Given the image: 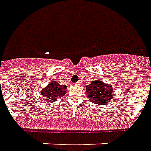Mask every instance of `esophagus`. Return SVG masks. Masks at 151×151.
Segmentation results:
<instances>
[{
  "instance_id": "34e87169",
  "label": "esophagus",
  "mask_w": 151,
  "mask_h": 151,
  "mask_svg": "<svg viewBox=\"0 0 151 151\" xmlns=\"http://www.w3.org/2000/svg\"><path fill=\"white\" fill-rule=\"evenodd\" d=\"M75 84H77V85H80V84H81V81H78V82H77V83H76Z\"/></svg>"
}]
</instances>
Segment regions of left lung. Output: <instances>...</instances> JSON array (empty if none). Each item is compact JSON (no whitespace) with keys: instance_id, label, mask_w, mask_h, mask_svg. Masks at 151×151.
Returning <instances> with one entry per match:
<instances>
[{"instance_id":"obj_1","label":"left lung","mask_w":151,"mask_h":151,"mask_svg":"<svg viewBox=\"0 0 151 151\" xmlns=\"http://www.w3.org/2000/svg\"><path fill=\"white\" fill-rule=\"evenodd\" d=\"M113 87L101 80H94L86 86L87 98L96 105L108 104L113 99Z\"/></svg>"}]
</instances>
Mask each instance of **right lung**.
I'll use <instances>...</instances> for the list:
<instances>
[{"label":"right lung","instance_id":"add662e5","mask_svg":"<svg viewBox=\"0 0 151 151\" xmlns=\"http://www.w3.org/2000/svg\"><path fill=\"white\" fill-rule=\"evenodd\" d=\"M67 92V86L60 84L58 82L52 81L47 86L41 90V94L46 102H54L58 99L63 98Z\"/></svg>","mask_w":151,"mask_h":151}]
</instances>
